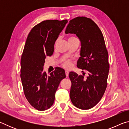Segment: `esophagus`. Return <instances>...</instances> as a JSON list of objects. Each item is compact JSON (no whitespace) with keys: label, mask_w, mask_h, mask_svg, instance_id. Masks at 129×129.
Here are the masks:
<instances>
[{"label":"esophagus","mask_w":129,"mask_h":129,"mask_svg":"<svg viewBox=\"0 0 129 129\" xmlns=\"http://www.w3.org/2000/svg\"><path fill=\"white\" fill-rule=\"evenodd\" d=\"M65 75H66L67 77L69 76V72L68 71H66L65 72Z\"/></svg>","instance_id":"34e87169"}]
</instances>
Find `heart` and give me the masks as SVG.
Instances as JSON below:
<instances>
[{
	"label": "heart",
	"mask_w": 129,
	"mask_h": 129,
	"mask_svg": "<svg viewBox=\"0 0 129 129\" xmlns=\"http://www.w3.org/2000/svg\"><path fill=\"white\" fill-rule=\"evenodd\" d=\"M75 39H76V38L75 37H73V36H71V37H69L68 39V42L70 41H72L73 40H75ZM57 41H56L55 43V45H54V46L56 47V45H57ZM62 67L65 68L66 69H69L71 68V67H72V61L71 60H65L64 62H62Z\"/></svg>",
	"instance_id": "1"
}]
</instances>
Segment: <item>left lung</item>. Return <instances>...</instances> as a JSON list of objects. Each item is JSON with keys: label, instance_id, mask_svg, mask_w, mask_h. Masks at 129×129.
<instances>
[{"label": "left lung", "instance_id": "1", "mask_svg": "<svg viewBox=\"0 0 129 129\" xmlns=\"http://www.w3.org/2000/svg\"><path fill=\"white\" fill-rule=\"evenodd\" d=\"M65 34H76L80 39L81 56L77 66L88 72L86 78L73 72L69 73L70 98L76 107L87 110L99 103L106 89L109 71L108 50L101 30L90 18L78 16L70 20Z\"/></svg>", "mask_w": 129, "mask_h": 129}]
</instances>
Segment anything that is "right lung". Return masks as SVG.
I'll list each match as a JSON object with an SVG mask.
<instances>
[{
  "mask_svg": "<svg viewBox=\"0 0 129 129\" xmlns=\"http://www.w3.org/2000/svg\"><path fill=\"white\" fill-rule=\"evenodd\" d=\"M67 20H47L38 24L28 34L21 57L20 77L23 91L30 105L38 110L51 108L65 71L60 68L47 75L45 58L52 55L54 45Z\"/></svg>",
  "mask_w": 129,
  "mask_h": 129,
  "instance_id": "right-lung-1",
  "label": "right lung"
}]
</instances>
